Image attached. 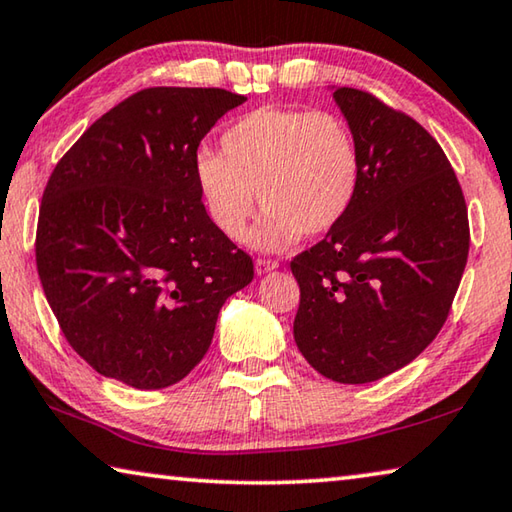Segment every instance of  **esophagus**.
<instances>
[{
  "instance_id": "obj_1",
  "label": "esophagus",
  "mask_w": 512,
  "mask_h": 512,
  "mask_svg": "<svg viewBox=\"0 0 512 512\" xmlns=\"http://www.w3.org/2000/svg\"><path fill=\"white\" fill-rule=\"evenodd\" d=\"M277 266H280V264L273 262V259H257V262H255V271H257V275H266V273L275 271Z\"/></svg>"
}]
</instances>
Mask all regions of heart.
<instances>
[{
    "label": "heart",
    "mask_w": 512,
    "mask_h": 512,
    "mask_svg": "<svg viewBox=\"0 0 512 512\" xmlns=\"http://www.w3.org/2000/svg\"><path fill=\"white\" fill-rule=\"evenodd\" d=\"M194 178L212 223L228 239L244 235L259 196L266 212L248 244L282 250L302 235H325L350 214L361 149L339 115L266 106L223 133L221 155L198 153Z\"/></svg>",
    "instance_id": "obj_1"
}]
</instances>
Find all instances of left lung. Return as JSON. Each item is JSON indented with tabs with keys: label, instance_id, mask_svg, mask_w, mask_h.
<instances>
[{
	"label": "left lung",
	"instance_id": "1",
	"mask_svg": "<svg viewBox=\"0 0 512 512\" xmlns=\"http://www.w3.org/2000/svg\"><path fill=\"white\" fill-rule=\"evenodd\" d=\"M361 149L350 214L291 262L293 339L320 375L368 384L445 325L470 250L465 198L440 144L368 92L332 88Z\"/></svg>",
	"mask_w": 512,
	"mask_h": 512
}]
</instances>
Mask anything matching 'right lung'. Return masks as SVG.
I'll return each instance as SVG.
<instances>
[{
    "mask_svg": "<svg viewBox=\"0 0 512 512\" xmlns=\"http://www.w3.org/2000/svg\"><path fill=\"white\" fill-rule=\"evenodd\" d=\"M246 97L149 88L106 112L42 194L36 262L69 345L103 377L158 391L210 350L216 318L253 282V259L216 230L196 151Z\"/></svg>",
    "mask_w": 512,
    "mask_h": 512,
    "instance_id": "obj_1",
    "label": "right lung"
}]
</instances>
